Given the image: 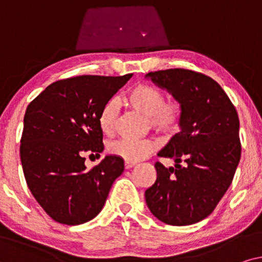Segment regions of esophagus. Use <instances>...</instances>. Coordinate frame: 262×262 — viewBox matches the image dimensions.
I'll return each instance as SVG.
<instances>
[{"label": "esophagus", "mask_w": 262, "mask_h": 262, "mask_svg": "<svg viewBox=\"0 0 262 262\" xmlns=\"http://www.w3.org/2000/svg\"><path fill=\"white\" fill-rule=\"evenodd\" d=\"M134 165H135V162H128V160H125L124 162L125 169H130V167H133Z\"/></svg>", "instance_id": "obj_1"}]
</instances>
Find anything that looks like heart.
Returning a JSON list of instances; mask_svg holds the SVG:
<instances>
[{"label":"heart","instance_id":"heart-1","mask_svg":"<svg viewBox=\"0 0 262 262\" xmlns=\"http://www.w3.org/2000/svg\"><path fill=\"white\" fill-rule=\"evenodd\" d=\"M124 102L132 109L147 117L152 128L163 133H175L182 122V106L177 100H165V93L158 87L151 85L135 86L125 96ZM118 117V102L111 99L100 110L98 124L105 135L114 133ZM157 141L152 139L144 140L114 141L107 146L111 155L120 157L128 162H138L144 159L157 148Z\"/></svg>","mask_w":262,"mask_h":262}]
</instances>
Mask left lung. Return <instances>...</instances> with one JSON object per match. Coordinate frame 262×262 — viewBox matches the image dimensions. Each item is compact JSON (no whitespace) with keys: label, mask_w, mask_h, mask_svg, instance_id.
<instances>
[{"label":"left lung","mask_w":262,"mask_h":262,"mask_svg":"<svg viewBox=\"0 0 262 262\" xmlns=\"http://www.w3.org/2000/svg\"><path fill=\"white\" fill-rule=\"evenodd\" d=\"M146 78L182 106L181 132L158 152L175 167L155 164L157 180L145 191L146 204L165 224H194L213 212L232 182L241 158L238 115L221 85L201 73L175 68Z\"/></svg>","instance_id":"left-lung-1"}]
</instances>
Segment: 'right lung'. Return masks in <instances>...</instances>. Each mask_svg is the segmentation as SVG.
Here are the masks:
<instances>
[{"label":"right lung","mask_w":262,"mask_h":262,"mask_svg":"<svg viewBox=\"0 0 262 262\" xmlns=\"http://www.w3.org/2000/svg\"><path fill=\"white\" fill-rule=\"evenodd\" d=\"M132 76L60 80L27 106L20 141L24 175L34 199L55 222L79 225L95 218L123 172L120 157L106 156L87 170L83 155L103 152L99 113Z\"/></svg>","instance_id":"right-lung-1"}]
</instances>
